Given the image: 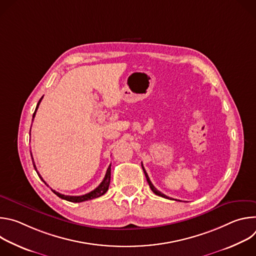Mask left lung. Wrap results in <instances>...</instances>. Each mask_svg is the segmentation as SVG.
Returning a JSON list of instances; mask_svg holds the SVG:
<instances>
[{"instance_id":"1","label":"left lung","mask_w":256,"mask_h":256,"mask_svg":"<svg viewBox=\"0 0 256 256\" xmlns=\"http://www.w3.org/2000/svg\"><path fill=\"white\" fill-rule=\"evenodd\" d=\"M142 170H144V176H146V178H147V181H148V184H149V186H150V188L152 190V192L155 194H157V196H162V198H168V200H172L171 198H169V196H165L164 194H162L161 192H159V190H157V188L153 186V184L151 182V180H150V178H149V176H148V174H147V172H146V170H144V166H142Z\"/></svg>"}]
</instances>
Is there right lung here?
<instances>
[{
  "label": "right lung",
  "instance_id": "add662e5",
  "mask_svg": "<svg viewBox=\"0 0 256 256\" xmlns=\"http://www.w3.org/2000/svg\"><path fill=\"white\" fill-rule=\"evenodd\" d=\"M42 98H44V96L40 98V100L38 101V105H36L35 112H34V114H33L32 118H34V116H35V114H36V112H38V106H40V101L42 100ZM30 130H31V128H30ZM31 158H32V155H31ZM32 163H33L34 169L36 170V172H38V169H36V166H35V164H34L33 158H32ZM110 167H112V164L109 165V167L107 168L105 177H104V179L102 180L101 184H100L94 190L90 192L89 194H83V196H64V194H60V192H56V190H52V192H54V194H56L58 198H62V200H68V202H86V200H93V198H99V196H103V194L108 190L109 184H110V174H112V172H110V171H112ZM38 174L40 178H42V180L44 182V180L42 179V177L40 176V174L38 172ZM44 184H46V182H44Z\"/></svg>",
  "mask_w": 256,
  "mask_h": 256
}]
</instances>
